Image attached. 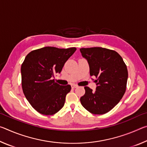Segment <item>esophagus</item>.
Returning a JSON list of instances; mask_svg holds the SVG:
<instances>
[{
  "label": "esophagus",
  "instance_id": "obj_1",
  "mask_svg": "<svg viewBox=\"0 0 147 147\" xmlns=\"http://www.w3.org/2000/svg\"><path fill=\"white\" fill-rule=\"evenodd\" d=\"M78 86L76 85V84H73V85H72V88H78Z\"/></svg>",
  "mask_w": 147,
  "mask_h": 147
}]
</instances>
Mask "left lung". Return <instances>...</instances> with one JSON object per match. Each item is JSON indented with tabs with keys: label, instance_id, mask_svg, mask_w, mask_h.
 Masks as SVG:
<instances>
[{
	"label": "left lung",
	"instance_id": "obj_1",
	"mask_svg": "<svg viewBox=\"0 0 147 147\" xmlns=\"http://www.w3.org/2000/svg\"><path fill=\"white\" fill-rule=\"evenodd\" d=\"M88 61L90 76H95V91L84 87L80 98L84 108L95 115L108 113L123 98L126 89L128 69L122 57L113 50L91 47L80 49Z\"/></svg>",
	"mask_w": 147,
	"mask_h": 147
}]
</instances>
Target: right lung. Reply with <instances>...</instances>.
Returning a JSON list of instances; mask_svg holds the SVG:
<instances>
[{"label": "right lung", "mask_w": 147, "mask_h": 147, "mask_svg": "<svg viewBox=\"0 0 147 147\" xmlns=\"http://www.w3.org/2000/svg\"><path fill=\"white\" fill-rule=\"evenodd\" d=\"M76 50L75 47H45L26 55L21 69L22 88L29 103L38 112L52 115L63 108L71 86L59 85L52 78L61 73L65 63Z\"/></svg>", "instance_id": "right-lung-1"}]
</instances>
